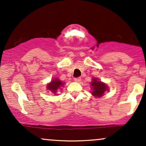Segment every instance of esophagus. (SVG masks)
I'll use <instances>...</instances> for the list:
<instances>
[{
	"mask_svg": "<svg viewBox=\"0 0 146 146\" xmlns=\"http://www.w3.org/2000/svg\"><path fill=\"white\" fill-rule=\"evenodd\" d=\"M74 81L75 82H80V81H81V78H74Z\"/></svg>",
	"mask_w": 146,
	"mask_h": 146,
	"instance_id": "1",
	"label": "esophagus"
}]
</instances>
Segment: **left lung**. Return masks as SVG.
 Wrapping results in <instances>:
<instances>
[{
  "mask_svg": "<svg viewBox=\"0 0 146 146\" xmlns=\"http://www.w3.org/2000/svg\"><path fill=\"white\" fill-rule=\"evenodd\" d=\"M90 84L91 87L90 93L95 98H101L104 95L105 92L109 89L106 84L100 81L96 78L92 79L91 82Z\"/></svg>",
  "mask_w": 146,
  "mask_h": 146,
  "instance_id": "1",
  "label": "left lung"
}]
</instances>
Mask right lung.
Returning <instances> with one entry per match:
<instances>
[{"label":"right lung","instance_id":"right-lung-1","mask_svg":"<svg viewBox=\"0 0 146 146\" xmlns=\"http://www.w3.org/2000/svg\"><path fill=\"white\" fill-rule=\"evenodd\" d=\"M64 82H62L61 80L58 78H54L51 80V81L46 85V88L48 92H51L53 94L58 95V90H61L62 87L64 86Z\"/></svg>","mask_w":146,"mask_h":146}]
</instances>
